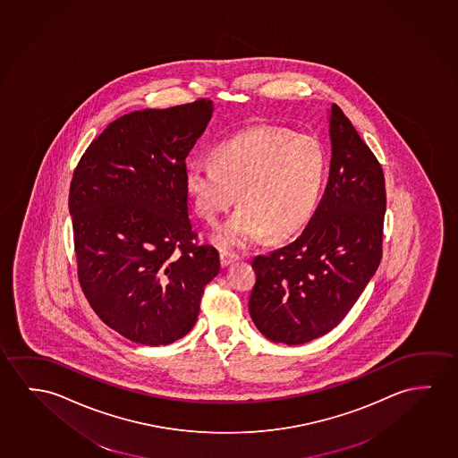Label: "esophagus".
<instances>
[{"instance_id":"obj_1","label":"esophagus","mask_w":458,"mask_h":458,"mask_svg":"<svg viewBox=\"0 0 458 458\" xmlns=\"http://www.w3.org/2000/svg\"><path fill=\"white\" fill-rule=\"evenodd\" d=\"M238 259H240V257L232 254V252H220V265H222V267L232 265L233 261H236Z\"/></svg>"}]
</instances>
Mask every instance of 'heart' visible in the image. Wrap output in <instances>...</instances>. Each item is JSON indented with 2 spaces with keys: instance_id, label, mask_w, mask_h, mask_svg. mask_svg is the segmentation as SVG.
Instances as JSON below:
<instances>
[{
  "instance_id": "obj_1",
  "label": "heart",
  "mask_w": 458,
  "mask_h": 458,
  "mask_svg": "<svg viewBox=\"0 0 458 458\" xmlns=\"http://www.w3.org/2000/svg\"><path fill=\"white\" fill-rule=\"evenodd\" d=\"M212 165L191 163L183 185L195 211L216 224L234 203L232 217L214 233L220 249H244L267 233L282 240L310 217L324 183V148L310 134L257 125L218 142Z\"/></svg>"
}]
</instances>
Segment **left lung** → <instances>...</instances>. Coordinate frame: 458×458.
I'll return each instance as SVG.
<instances>
[{
    "instance_id": "8db88e82",
    "label": "left lung",
    "mask_w": 458,
    "mask_h": 458,
    "mask_svg": "<svg viewBox=\"0 0 458 458\" xmlns=\"http://www.w3.org/2000/svg\"><path fill=\"white\" fill-rule=\"evenodd\" d=\"M330 141V177L310 224L293 242L252 261L249 312L275 343L304 344L333 330L379 267L384 173L336 105Z\"/></svg>"
}]
</instances>
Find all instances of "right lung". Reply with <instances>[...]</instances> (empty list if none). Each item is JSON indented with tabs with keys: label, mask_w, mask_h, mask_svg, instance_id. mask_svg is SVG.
Masks as SVG:
<instances>
[{
	"label": "right lung",
	"mask_w": 458,
	"mask_h": 458,
	"mask_svg": "<svg viewBox=\"0 0 458 458\" xmlns=\"http://www.w3.org/2000/svg\"><path fill=\"white\" fill-rule=\"evenodd\" d=\"M214 113L211 99L142 109L109 123L71 181L78 275L97 316L122 336L166 345L193 328L218 252L197 246L185 158Z\"/></svg>",
	"instance_id": "right-lung-1"
}]
</instances>
